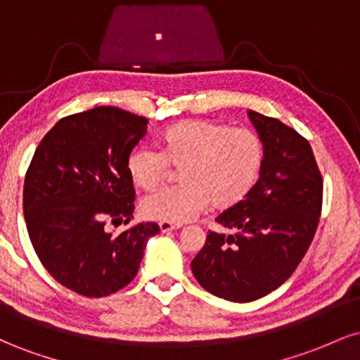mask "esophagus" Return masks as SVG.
Masks as SVG:
<instances>
[{
	"label": "esophagus",
	"instance_id": "obj_1",
	"mask_svg": "<svg viewBox=\"0 0 360 360\" xmlns=\"http://www.w3.org/2000/svg\"><path fill=\"white\" fill-rule=\"evenodd\" d=\"M183 225H179V223H169V221H160L159 223V229L162 233H167V232H172V230H177L181 229Z\"/></svg>",
	"mask_w": 360,
	"mask_h": 360
}]
</instances>
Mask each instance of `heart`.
<instances>
[{
    "label": "heart",
    "instance_id": "heart-1",
    "mask_svg": "<svg viewBox=\"0 0 360 360\" xmlns=\"http://www.w3.org/2000/svg\"><path fill=\"white\" fill-rule=\"evenodd\" d=\"M262 160V140L250 128L184 120L164 131L159 150L135 148L127 169L131 183L143 191L166 183L169 167L181 169L183 184L150 194L140 210L150 220L184 223L210 205L226 210L245 200L257 183Z\"/></svg>",
    "mask_w": 360,
    "mask_h": 360
}]
</instances>
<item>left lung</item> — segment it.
Here are the masks:
<instances>
[{"mask_svg":"<svg viewBox=\"0 0 360 360\" xmlns=\"http://www.w3.org/2000/svg\"><path fill=\"white\" fill-rule=\"evenodd\" d=\"M264 146L259 181L240 203L214 220L193 259L194 278L218 298L249 303L278 289L315 237L323 179L308 140L278 118L249 110Z\"/></svg>","mask_w":360,"mask_h":360,"instance_id":"obj_1","label":"left lung"}]
</instances>
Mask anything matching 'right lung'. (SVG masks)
<instances>
[{
    "label": "right lung",
    "mask_w": 360,
    "mask_h": 360,
    "mask_svg": "<svg viewBox=\"0 0 360 360\" xmlns=\"http://www.w3.org/2000/svg\"><path fill=\"white\" fill-rule=\"evenodd\" d=\"M148 120L115 106L59 120L37 147L25 176L23 214L37 257L57 283L103 298L137 276L157 223L113 235L106 220L134 218L127 160Z\"/></svg>",
    "instance_id": "right-lung-1"
}]
</instances>
